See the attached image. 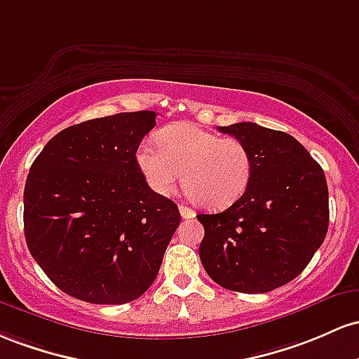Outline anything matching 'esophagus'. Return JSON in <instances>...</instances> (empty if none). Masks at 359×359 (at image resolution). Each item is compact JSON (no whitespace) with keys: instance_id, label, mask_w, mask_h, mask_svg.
Segmentation results:
<instances>
[{"instance_id":"esophagus-1","label":"esophagus","mask_w":359,"mask_h":359,"mask_svg":"<svg viewBox=\"0 0 359 359\" xmlns=\"http://www.w3.org/2000/svg\"><path fill=\"white\" fill-rule=\"evenodd\" d=\"M180 213L183 219H193V217H195V212H193L191 208L184 207V205H180Z\"/></svg>"}]
</instances>
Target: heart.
I'll return each mask as SVG.
<instances>
[{"label":"heart","instance_id":"heart-1","mask_svg":"<svg viewBox=\"0 0 359 359\" xmlns=\"http://www.w3.org/2000/svg\"><path fill=\"white\" fill-rule=\"evenodd\" d=\"M156 140L159 149H137L135 163L158 195H171L183 172L187 195L200 207L217 210L239 200L251 181V152L236 137L178 123L163 128Z\"/></svg>","mask_w":359,"mask_h":359}]
</instances>
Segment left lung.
<instances>
[{
    "label": "left lung",
    "mask_w": 359,
    "mask_h": 359,
    "mask_svg": "<svg viewBox=\"0 0 359 359\" xmlns=\"http://www.w3.org/2000/svg\"><path fill=\"white\" fill-rule=\"evenodd\" d=\"M251 152L244 195L220 213H200V259L220 287L266 293L297 278L329 227L324 171L295 137L252 122L217 127Z\"/></svg>",
    "instance_id": "left-lung-1"
}]
</instances>
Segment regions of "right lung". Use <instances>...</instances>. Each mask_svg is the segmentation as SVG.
<instances>
[{
  "label": "right lung",
  "mask_w": 359,
  "mask_h": 359,
  "mask_svg": "<svg viewBox=\"0 0 359 359\" xmlns=\"http://www.w3.org/2000/svg\"><path fill=\"white\" fill-rule=\"evenodd\" d=\"M156 116L130 111L71 126L32 164L23 193L28 251L74 299L127 304L158 276L181 215L135 163Z\"/></svg>",
  "instance_id": "obj_1"
}]
</instances>
